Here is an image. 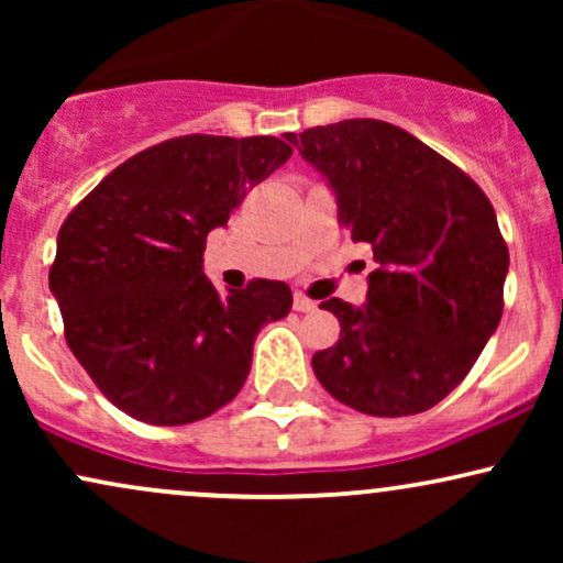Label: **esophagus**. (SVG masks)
Segmentation results:
<instances>
[{
    "mask_svg": "<svg viewBox=\"0 0 563 563\" xmlns=\"http://www.w3.org/2000/svg\"><path fill=\"white\" fill-rule=\"evenodd\" d=\"M294 309L296 312H314V309H318V301L307 299L303 294H294Z\"/></svg>",
    "mask_w": 563,
    "mask_h": 563,
    "instance_id": "esophagus-1",
    "label": "esophagus"
}]
</instances>
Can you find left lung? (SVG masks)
<instances>
[{
    "label": "left lung",
    "mask_w": 563,
    "mask_h": 563,
    "mask_svg": "<svg viewBox=\"0 0 563 563\" xmlns=\"http://www.w3.org/2000/svg\"><path fill=\"white\" fill-rule=\"evenodd\" d=\"M325 179L339 224L373 249L363 307L328 299L339 344L312 357L331 397L416 416L468 376L503 314L508 249L474 179L405 129L346 119L288 134Z\"/></svg>",
    "instance_id": "left-lung-1"
}]
</instances>
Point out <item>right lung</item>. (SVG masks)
<instances>
[{"label":"right lung","instance_id":"add662e5","mask_svg":"<svg viewBox=\"0 0 563 563\" xmlns=\"http://www.w3.org/2000/svg\"><path fill=\"white\" fill-rule=\"evenodd\" d=\"M277 137L187 134L137 153L70 211L49 290L66 341L126 416L183 426L235 399L262 325L290 312V288L251 280L219 294L206 235L290 158Z\"/></svg>","mask_w":563,"mask_h":563}]
</instances>
